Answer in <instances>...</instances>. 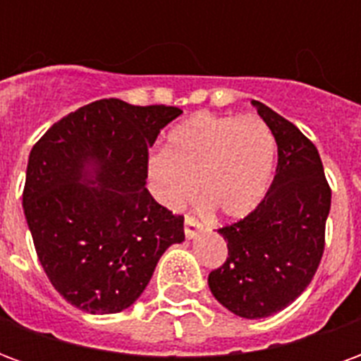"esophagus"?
<instances>
[{
	"label": "esophagus",
	"mask_w": 361,
	"mask_h": 361,
	"mask_svg": "<svg viewBox=\"0 0 361 361\" xmlns=\"http://www.w3.org/2000/svg\"><path fill=\"white\" fill-rule=\"evenodd\" d=\"M183 228H185V235H188V238H195V235L203 230V224H201L199 220L193 219V216H185Z\"/></svg>",
	"instance_id": "1"
}]
</instances>
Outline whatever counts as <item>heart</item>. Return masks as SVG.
<instances>
[{
  "label": "heart",
  "instance_id": "obj_1",
  "mask_svg": "<svg viewBox=\"0 0 361 361\" xmlns=\"http://www.w3.org/2000/svg\"><path fill=\"white\" fill-rule=\"evenodd\" d=\"M276 139L259 118L195 114L168 135L149 160L158 199L180 209L195 195L222 219H243L269 188Z\"/></svg>",
  "mask_w": 361,
  "mask_h": 361
}]
</instances>
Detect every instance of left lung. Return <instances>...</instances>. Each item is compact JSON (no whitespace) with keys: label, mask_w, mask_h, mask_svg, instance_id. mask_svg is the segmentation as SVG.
<instances>
[{"label":"left lung","mask_w":361,"mask_h":361,"mask_svg":"<svg viewBox=\"0 0 361 361\" xmlns=\"http://www.w3.org/2000/svg\"><path fill=\"white\" fill-rule=\"evenodd\" d=\"M253 106L276 139V173L255 211L220 228L228 257L209 274L212 295L245 319L279 313L310 286L325 251L331 211L315 145L269 106L257 100Z\"/></svg>","instance_id":"obj_1"}]
</instances>
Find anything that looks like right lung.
<instances>
[{
  "label": "right lung",
  "instance_id": "obj_1",
  "mask_svg": "<svg viewBox=\"0 0 361 361\" xmlns=\"http://www.w3.org/2000/svg\"><path fill=\"white\" fill-rule=\"evenodd\" d=\"M180 114L104 98L59 119L30 150L25 216L44 272L75 307L127 310L162 253L185 240L183 216L145 188L149 149Z\"/></svg>",
  "mask_w": 361,
  "mask_h": 361
}]
</instances>
